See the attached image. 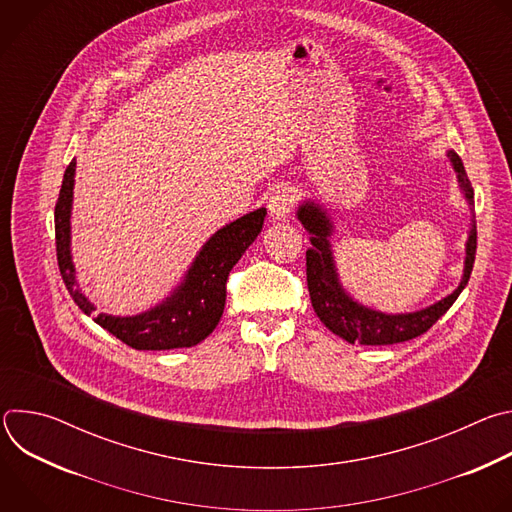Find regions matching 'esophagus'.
<instances>
[{
  "mask_svg": "<svg viewBox=\"0 0 512 512\" xmlns=\"http://www.w3.org/2000/svg\"><path fill=\"white\" fill-rule=\"evenodd\" d=\"M296 202V190L289 188V186H277L271 196L267 198V208L273 221H281L285 218Z\"/></svg>",
  "mask_w": 512,
  "mask_h": 512,
  "instance_id": "esophagus-1",
  "label": "esophagus"
}]
</instances>
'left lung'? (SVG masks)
I'll list each match as a JSON object with an SVG mask.
<instances>
[{
  "mask_svg": "<svg viewBox=\"0 0 512 512\" xmlns=\"http://www.w3.org/2000/svg\"><path fill=\"white\" fill-rule=\"evenodd\" d=\"M448 158L454 164V170L458 172V180L466 194V200L470 202V206H474V190L460 156L456 152H448ZM298 218L306 227V231L312 235L310 237L312 249L306 251V275H308V291H310L314 312L318 314V318L324 322L328 330H332L336 336L344 338L350 344L381 346V344H397V342H405L421 336L452 308V304L458 300L462 289L466 287L474 267V259H476V225L474 223L476 221H472V229L466 243L464 277L454 294H450L442 302H437L413 314H383V312L356 304L342 289L336 267H334L332 251H330V241H328V237L332 235V223H330L328 212L314 202H304L298 210Z\"/></svg>",
  "mask_w": 512,
  "mask_h": 512,
  "instance_id": "8db88e82",
  "label": "left lung"
}]
</instances>
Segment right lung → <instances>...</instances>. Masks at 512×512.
<instances>
[{
    "mask_svg": "<svg viewBox=\"0 0 512 512\" xmlns=\"http://www.w3.org/2000/svg\"><path fill=\"white\" fill-rule=\"evenodd\" d=\"M75 168L77 162L72 160L64 172L54 208L56 257L70 298L87 316H91L95 306L81 294L75 279V265L70 259V204L72 186H75ZM265 214V208H257L221 231H216L198 253L196 261L186 273V279L160 306L139 316L119 318L97 314L93 320L135 350H172L196 346L221 320L227 300L229 273L261 233Z\"/></svg>",
    "mask_w": 512,
    "mask_h": 512,
    "instance_id": "add662e5",
    "label": "right lung"
}]
</instances>
